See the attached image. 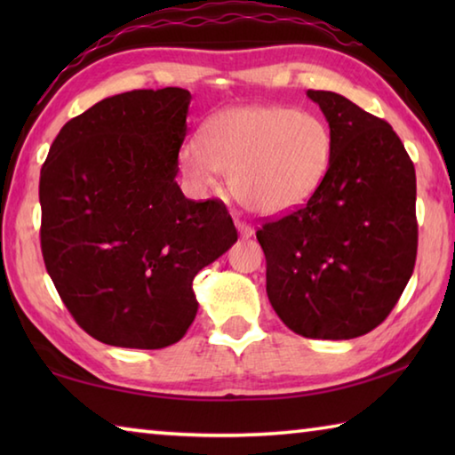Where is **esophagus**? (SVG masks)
<instances>
[{
	"instance_id": "1",
	"label": "esophagus",
	"mask_w": 455,
	"mask_h": 455,
	"mask_svg": "<svg viewBox=\"0 0 455 455\" xmlns=\"http://www.w3.org/2000/svg\"><path fill=\"white\" fill-rule=\"evenodd\" d=\"M236 228H238V233H241L243 238H249V236L255 235V228H252L251 225H246V222H243V220H236Z\"/></svg>"
}]
</instances>
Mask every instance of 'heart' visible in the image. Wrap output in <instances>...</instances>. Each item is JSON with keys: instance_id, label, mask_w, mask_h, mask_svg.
<instances>
[{"instance_id": "b5f03b06", "label": "heart", "mask_w": 455, "mask_h": 455, "mask_svg": "<svg viewBox=\"0 0 455 455\" xmlns=\"http://www.w3.org/2000/svg\"><path fill=\"white\" fill-rule=\"evenodd\" d=\"M333 160L329 126L289 106H236L206 122L203 140L180 148L184 174L198 188L228 174L236 203L259 217H283L309 203Z\"/></svg>"}]
</instances>
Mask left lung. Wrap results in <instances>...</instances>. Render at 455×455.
I'll return each mask as SVG.
<instances>
[{"label":"left lung","mask_w":455,"mask_h":455,"mask_svg":"<svg viewBox=\"0 0 455 455\" xmlns=\"http://www.w3.org/2000/svg\"><path fill=\"white\" fill-rule=\"evenodd\" d=\"M333 160L309 203L265 222L267 295L297 335L353 339L394 309L418 255L415 168L387 122L341 94L307 90Z\"/></svg>","instance_id":"1"}]
</instances>
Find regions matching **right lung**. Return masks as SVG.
I'll use <instances>...</instances> for the list:
<instances>
[{
    "instance_id": "add662e5",
    "label": "right lung",
    "mask_w": 455,
    "mask_h": 455,
    "mask_svg": "<svg viewBox=\"0 0 455 455\" xmlns=\"http://www.w3.org/2000/svg\"><path fill=\"white\" fill-rule=\"evenodd\" d=\"M190 92L132 90L72 118L40 174L42 255L61 301L98 341L163 349L195 321L192 281L236 243L220 200L176 182Z\"/></svg>"
}]
</instances>
